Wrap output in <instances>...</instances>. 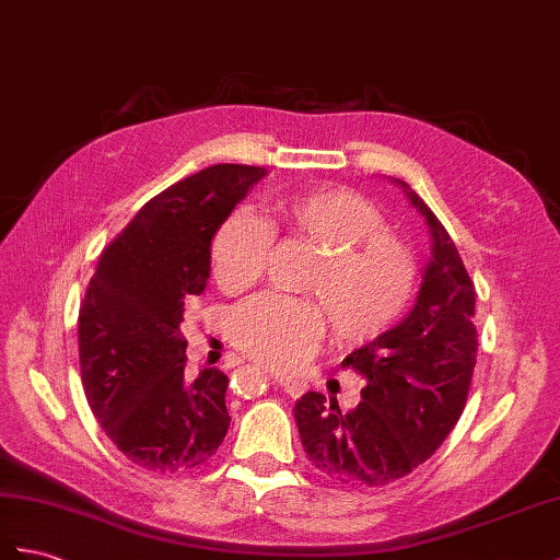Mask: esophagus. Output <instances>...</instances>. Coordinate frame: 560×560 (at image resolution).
<instances>
[{
    "mask_svg": "<svg viewBox=\"0 0 560 560\" xmlns=\"http://www.w3.org/2000/svg\"><path fill=\"white\" fill-rule=\"evenodd\" d=\"M276 383L290 394V397H302V394L306 392V383L304 380H299V377H290V375H276Z\"/></svg>",
    "mask_w": 560,
    "mask_h": 560,
    "instance_id": "1",
    "label": "esophagus"
}]
</instances>
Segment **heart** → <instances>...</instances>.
Returning <instances> with one entry per match:
<instances>
[{"mask_svg": "<svg viewBox=\"0 0 560 560\" xmlns=\"http://www.w3.org/2000/svg\"><path fill=\"white\" fill-rule=\"evenodd\" d=\"M284 228L320 256L306 272L304 299L261 294L233 308L228 335L254 361L272 368L302 363L318 347L325 320L339 345L385 335L411 302L418 264L408 244L383 230V213L351 189H316L278 201ZM270 228L235 211L211 242V272L228 292L247 290L266 272Z\"/></svg>", "mask_w": 560, "mask_h": 560, "instance_id": "heart-1", "label": "heart"}]
</instances>
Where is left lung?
I'll return each instance as SVG.
<instances>
[{"instance_id":"obj_1","label":"left lung","mask_w":560,"mask_h":560,"mask_svg":"<svg viewBox=\"0 0 560 560\" xmlns=\"http://www.w3.org/2000/svg\"><path fill=\"white\" fill-rule=\"evenodd\" d=\"M397 183L432 235L416 304L399 325L342 361L365 380L357 408L342 413L320 392L294 404L306 456L347 487L401 480L438 452L466 408L477 361L475 284L438 215Z\"/></svg>"}]
</instances>
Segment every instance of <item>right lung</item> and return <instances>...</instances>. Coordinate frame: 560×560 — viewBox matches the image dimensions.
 Segmentation results:
<instances>
[{"label": "right lung", "instance_id": "add662e5", "mask_svg": "<svg viewBox=\"0 0 560 560\" xmlns=\"http://www.w3.org/2000/svg\"><path fill=\"white\" fill-rule=\"evenodd\" d=\"M266 168L218 163L149 199L102 252L78 316L85 397L120 454L154 472L207 463L230 428L228 377H185V299L211 272V240Z\"/></svg>", "mask_w": 560, "mask_h": 560}]
</instances>
